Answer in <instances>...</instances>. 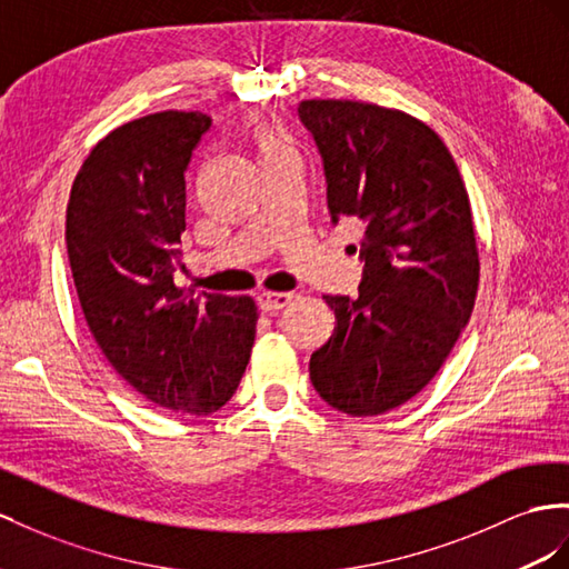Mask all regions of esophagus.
I'll use <instances>...</instances> for the list:
<instances>
[{"mask_svg":"<svg viewBox=\"0 0 569 569\" xmlns=\"http://www.w3.org/2000/svg\"><path fill=\"white\" fill-rule=\"evenodd\" d=\"M257 300H259V308L264 312H279V310L286 308L290 300H293V296H290V293H269V290H267V293H259Z\"/></svg>","mask_w":569,"mask_h":569,"instance_id":"obj_1","label":"esophagus"}]
</instances>
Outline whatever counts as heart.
I'll return each mask as SVG.
<instances>
[{
  "instance_id": "b5f03b06",
  "label": "heart",
  "mask_w": 569,
  "mask_h": 569,
  "mask_svg": "<svg viewBox=\"0 0 569 569\" xmlns=\"http://www.w3.org/2000/svg\"><path fill=\"white\" fill-rule=\"evenodd\" d=\"M252 137H254V141H257V146H259V151H261V153L279 149V143H276L273 132H271V129H269L264 122H257V124H254V129H252Z\"/></svg>"
}]
</instances>
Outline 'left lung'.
<instances>
[{"mask_svg":"<svg viewBox=\"0 0 569 569\" xmlns=\"http://www.w3.org/2000/svg\"><path fill=\"white\" fill-rule=\"evenodd\" d=\"M298 112L322 153L331 221L366 226L358 296H325L337 327L310 380L337 411L380 416L423 391L473 312L469 192L445 141L409 112L337 98Z\"/></svg>","mask_w":569,"mask_h":569,"instance_id":"obj_1","label":"left lung"}]
</instances>
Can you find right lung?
<instances>
[{"mask_svg": "<svg viewBox=\"0 0 569 569\" xmlns=\"http://www.w3.org/2000/svg\"><path fill=\"white\" fill-rule=\"evenodd\" d=\"M209 127L184 110L120 124L86 156L67 203L71 276L96 343L129 387L180 416H209L236 395L259 319L250 296L199 300L172 283L184 170Z\"/></svg>", "mask_w": 569, "mask_h": 569, "instance_id": "right-lung-1", "label": "right lung"}]
</instances>
